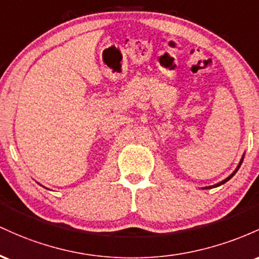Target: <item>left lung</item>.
I'll use <instances>...</instances> for the list:
<instances>
[{
    "label": "left lung",
    "instance_id": "obj_1",
    "mask_svg": "<svg viewBox=\"0 0 259 259\" xmlns=\"http://www.w3.org/2000/svg\"><path fill=\"white\" fill-rule=\"evenodd\" d=\"M242 161H243V158H242V159H241V161H240L239 166H237V168H236V170H235V172H234V174H231V175H230V176H229V177H228V179H226V180H224V181H223V182H220V184H218V185H215V186H213V187H217V186H220V185L225 184V182H226V181H229V180H230V179H231V177H232V176H234V175H235V174H236V172H237V170H239V168H240V166H241V164H242ZM209 188H211V187H209Z\"/></svg>",
    "mask_w": 259,
    "mask_h": 259
}]
</instances>
